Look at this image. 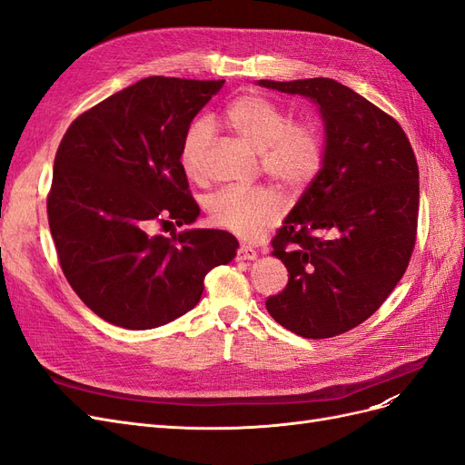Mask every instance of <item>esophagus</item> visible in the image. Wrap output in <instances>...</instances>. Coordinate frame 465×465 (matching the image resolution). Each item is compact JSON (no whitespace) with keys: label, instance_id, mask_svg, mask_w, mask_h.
<instances>
[{"label":"esophagus","instance_id":"obj_1","mask_svg":"<svg viewBox=\"0 0 465 465\" xmlns=\"http://www.w3.org/2000/svg\"><path fill=\"white\" fill-rule=\"evenodd\" d=\"M258 258V252L254 250V248H250V246H241L236 250V260H256Z\"/></svg>","mask_w":465,"mask_h":465}]
</instances>
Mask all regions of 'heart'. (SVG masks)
I'll return each mask as SVG.
<instances>
[{
  "label": "heart",
  "instance_id": "obj_1",
  "mask_svg": "<svg viewBox=\"0 0 465 465\" xmlns=\"http://www.w3.org/2000/svg\"><path fill=\"white\" fill-rule=\"evenodd\" d=\"M224 124L262 153V171L291 192L304 190L323 164V139L316 125L292 122L289 112L265 94H242L224 108ZM213 137L205 118L195 120L180 145V166L190 178L200 174L202 157ZM283 198L272 188H224L207 200L215 227L254 238L283 213Z\"/></svg>",
  "mask_w": 465,
  "mask_h": 465
}]
</instances>
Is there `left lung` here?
<instances>
[{
  "instance_id": "left-lung-1",
  "label": "left lung",
  "mask_w": 465,
  "mask_h": 465,
  "mask_svg": "<svg viewBox=\"0 0 465 465\" xmlns=\"http://www.w3.org/2000/svg\"><path fill=\"white\" fill-rule=\"evenodd\" d=\"M258 85L320 106L323 164L273 236L289 283L265 306L292 333L326 340L371 318L410 265L419 215L415 153L396 120L333 79Z\"/></svg>"
}]
</instances>
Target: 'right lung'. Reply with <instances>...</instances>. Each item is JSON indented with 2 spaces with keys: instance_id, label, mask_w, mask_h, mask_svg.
Instances as JSON below:
<instances>
[{
  "instance_id": "add662e5",
  "label": "right lung",
  "mask_w": 465,
  "mask_h": 465,
  "mask_svg": "<svg viewBox=\"0 0 465 465\" xmlns=\"http://www.w3.org/2000/svg\"><path fill=\"white\" fill-rule=\"evenodd\" d=\"M223 83L137 81L77 116L55 153L46 205L62 272L114 326L151 330L186 314L202 299L207 272L236 256L227 231L151 232L200 215L178 154Z\"/></svg>"
}]
</instances>
